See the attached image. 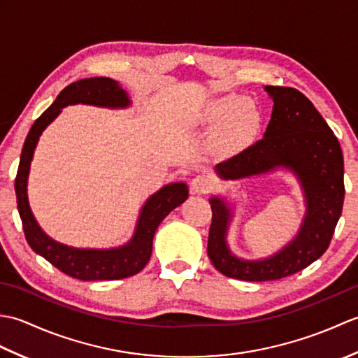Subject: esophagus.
<instances>
[{"instance_id":"1","label":"esophagus","mask_w":358,"mask_h":358,"mask_svg":"<svg viewBox=\"0 0 358 358\" xmlns=\"http://www.w3.org/2000/svg\"><path fill=\"white\" fill-rule=\"evenodd\" d=\"M212 187H214V180H212L206 173L196 175V177L191 181V189L194 194H206Z\"/></svg>"}]
</instances>
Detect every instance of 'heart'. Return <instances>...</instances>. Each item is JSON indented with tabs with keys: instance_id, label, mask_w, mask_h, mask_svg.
Here are the masks:
<instances>
[{
	"instance_id": "1",
	"label": "heart",
	"mask_w": 358,
	"mask_h": 358,
	"mask_svg": "<svg viewBox=\"0 0 358 358\" xmlns=\"http://www.w3.org/2000/svg\"><path fill=\"white\" fill-rule=\"evenodd\" d=\"M199 120L204 126H217L215 141L224 150L245 148L252 141L262 127V112L250 100L237 95L215 96L204 101L199 110Z\"/></svg>"
}]
</instances>
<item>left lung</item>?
<instances>
[{
  "label": "left lung",
  "instance_id": "8db88e82",
  "mask_svg": "<svg viewBox=\"0 0 358 358\" xmlns=\"http://www.w3.org/2000/svg\"><path fill=\"white\" fill-rule=\"evenodd\" d=\"M264 92L273 108L263 138L214 171L223 181L291 173L301 191L305 215L286 245L268 257L249 260L235 254L227 241L237 199L229 194L210 196L208 255L223 275L245 281L278 280L318 260L329 246L345 200L343 154L320 112L296 89L264 86Z\"/></svg>",
  "mask_w": 358,
  "mask_h": 358
}]
</instances>
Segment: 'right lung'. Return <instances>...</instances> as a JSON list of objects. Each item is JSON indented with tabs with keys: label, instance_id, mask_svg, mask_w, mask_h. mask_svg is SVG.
<instances>
[{
	"label": "right lung",
	"instance_id": "add662e5",
	"mask_svg": "<svg viewBox=\"0 0 358 358\" xmlns=\"http://www.w3.org/2000/svg\"><path fill=\"white\" fill-rule=\"evenodd\" d=\"M72 104H87L106 109H129L132 101L129 94L115 80L106 77L85 78L63 89L50 108L30 127L21 152L17 180H15L18 212L26 240L34 252L45 258L69 277L83 281L132 277L148 264L157 227L171 214V210L187 200L189 187L183 181H177V183L164 185L159 191L148 196L138 212L132 237L120 246L106 249L73 248L49 237L41 229L30 209L27 195L30 163H32L36 144L45 127L55 121L64 108Z\"/></svg>",
	"mask_w": 358,
	"mask_h": 358
}]
</instances>
